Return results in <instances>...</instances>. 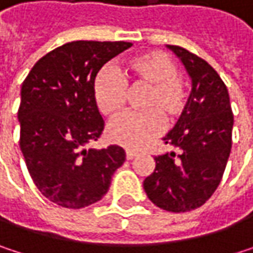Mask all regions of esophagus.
Here are the masks:
<instances>
[{"mask_svg":"<svg viewBox=\"0 0 253 253\" xmlns=\"http://www.w3.org/2000/svg\"><path fill=\"white\" fill-rule=\"evenodd\" d=\"M137 155V152L136 151H133V149H127L126 151V158L127 160H133L134 157Z\"/></svg>","mask_w":253,"mask_h":253,"instance_id":"34e87169","label":"esophagus"}]
</instances>
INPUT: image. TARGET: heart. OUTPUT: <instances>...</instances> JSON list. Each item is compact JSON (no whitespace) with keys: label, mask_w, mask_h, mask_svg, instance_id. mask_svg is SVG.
Instances as JSON below:
<instances>
[{"label":"heart","mask_w":253,"mask_h":253,"mask_svg":"<svg viewBox=\"0 0 253 253\" xmlns=\"http://www.w3.org/2000/svg\"><path fill=\"white\" fill-rule=\"evenodd\" d=\"M145 89L139 101L143 113L123 117L108 126V139L126 148H140L158 136L166 123L177 122L187 108L189 89L177 73L174 61L160 51L133 55L119 73L104 69L93 80L99 111L119 117L126 108L128 92Z\"/></svg>","instance_id":"b5f03b06"}]
</instances>
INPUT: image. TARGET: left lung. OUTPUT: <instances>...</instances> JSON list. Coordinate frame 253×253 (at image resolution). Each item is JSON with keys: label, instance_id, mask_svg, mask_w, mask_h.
Here are the masks:
<instances>
[{"label": "left lung", "instance_id": "1", "mask_svg": "<svg viewBox=\"0 0 253 253\" xmlns=\"http://www.w3.org/2000/svg\"><path fill=\"white\" fill-rule=\"evenodd\" d=\"M192 79V92L183 116L164 137L178 149L155 157V170L143 189L157 207L187 212L202 207L218 187L231 151L233 113L227 86L201 57L169 45Z\"/></svg>", "mask_w": 253, "mask_h": 253}]
</instances>
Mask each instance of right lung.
Listing matches in <instances>:
<instances>
[{"instance_id":"right-lung-1","label":"right lung","mask_w":253,"mask_h":253,"mask_svg":"<svg viewBox=\"0 0 253 253\" xmlns=\"http://www.w3.org/2000/svg\"><path fill=\"white\" fill-rule=\"evenodd\" d=\"M130 42L75 41L43 55L22 84L20 149L39 192L64 208L102 199L126 152L117 145L86 149L104 130L93 80Z\"/></svg>"}]
</instances>
